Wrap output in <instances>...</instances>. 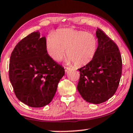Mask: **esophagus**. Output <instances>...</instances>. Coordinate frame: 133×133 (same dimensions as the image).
Returning a JSON list of instances; mask_svg holds the SVG:
<instances>
[{
	"mask_svg": "<svg viewBox=\"0 0 133 133\" xmlns=\"http://www.w3.org/2000/svg\"><path fill=\"white\" fill-rule=\"evenodd\" d=\"M64 69H65V72H67L70 69V68H69V67H65V66H64Z\"/></svg>",
	"mask_w": 133,
	"mask_h": 133,
	"instance_id": "obj_1",
	"label": "esophagus"
}]
</instances>
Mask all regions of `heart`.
<instances>
[{"label": "heart", "mask_w": 133, "mask_h": 133, "mask_svg": "<svg viewBox=\"0 0 133 133\" xmlns=\"http://www.w3.org/2000/svg\"><path fill=\"white\" fill-rule=\"evenodd\" d=\"M46 48L49 56L56 61H61L66 50L67 62L80 67L88 64L95 57L97 40L91 33L66 28L48 36Z\"/></svg>", "instance_id": "1"}]
</instances>
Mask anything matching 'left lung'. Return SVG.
<instances>
[{
	"instance_id": "8db88e82",
	"label": "left lung",
	"mask_w": 133,
	"mask_h": 133,
	"mask_svg": "<svg viewBox=\"0 0 133 133\" xmlns=\"http://www.w3.org/2000/svg\"><path fill=\"white\" fill-rule=\"evenodd\" d=\"M96 53L93 59L78 69L77 90L86 101L97 104L106 101L118 88L122 71V60L117 45L103 31L97 29Z\"/></svg>"
}]
</instances>
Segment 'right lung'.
<instances>
[{"label": "right lung", "instance_id": "obj_1", "mask_svg": "<svg viewBox=\"0 0 133 133\" xmlns=\"http://www.w3.org/2000/svg\"><path fill=\"white\" fill-rule=\"evenodd\" d=\"M65 70L47 53L46 38L34 32L17 43L10 56L9 78L16 96L32 107L51 101Z\"/></svg>", "mask_w": 133, "mask_h": 133}]
</instances>
